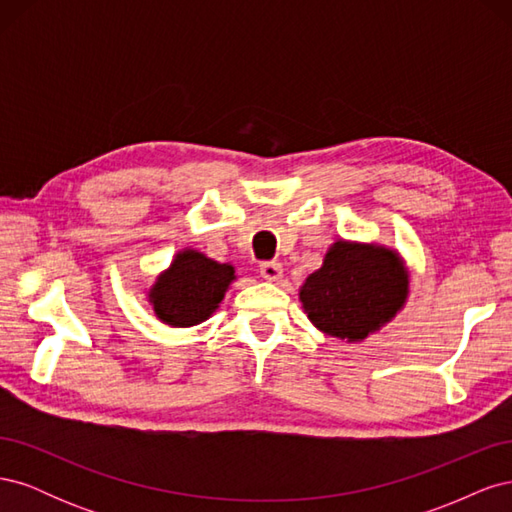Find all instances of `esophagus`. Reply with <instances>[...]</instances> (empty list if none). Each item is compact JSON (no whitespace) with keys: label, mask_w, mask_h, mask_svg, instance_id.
<instances>
[{"label":"esophagus","mask_w":512,"mask_h":512,"mask_svg":"<svg viewBox=\"0 0 512 512\" xmlns=\"http://www.w3.org/2000/svg\"><path fill=\"white\" fill-rule=\"evenodd\" d=\"M282 265L280 262H275V260H267V262H260V275L265 277V280H269V282H277L282 277Z\"/></svg>","instance_id":"1"}]
</instances>
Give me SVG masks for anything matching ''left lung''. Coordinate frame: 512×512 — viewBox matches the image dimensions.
Here are the masks:
<instances>
[{
  "label": "left lung",
  "instance_id": "1",
  "mask_svg": "<svg viewBox=\"0 0 512 512\" xmlns=\"http://www.w3.org/2000/svg\"><path fill=\"white\" fill-rule=\"evenodd\" d=\"M406 294L408 275L393 252L339 241L307 277L301 303L320 331L356 342L389 322Z\"/></svg>",
  "mask_w": 512,
  "mask_h": 512
}]
</instances>
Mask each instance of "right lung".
Returning <instances> with one entry per match:
<instances>
[{
    "label": "right lung",
    "mask_w": 512,
    "mask_h": 512,
    "mask_svg": "<svg viewBox=\"0 0 512 512\" xmlns=\"http://www.w3.org/2000/svg\"><path fill=\"white\" fill-rule=\"evenodd\" d=\"M230 280H235L230 265H220L198 252H181L149 297L162 322L192 327L215 312Z\"/></svg>",
    "instance_id": "right-lung-1"
}]
</instances>
